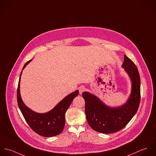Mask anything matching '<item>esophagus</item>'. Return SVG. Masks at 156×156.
Segmentation results:
<instances>
[{"label": "esophagus", "mask_w": 156, "mask_h": 156, "mask_svg": "<svg viewBox=\"0 0 156 156\" xmlns=\"http://www.w3.org/2000/svg\"><path fill=\"white\" fill-rule=\"evenodd\" d=\"M78 90H79V93H80V94H82L83 92L85 91L86 89H85V87L84 86H81V87H79Z\"/></svg>", "instance_id": "1"}]
</instances>
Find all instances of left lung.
I'll list each match as a JSON object with an SVG mask.
<instances>
[{"label":"left lung","mask_w":156,"mask_h":156,"mask_svg":"<svg viewBox=\"0 0 156 156\" xmlns=\"http://www.w3.org/2000/svg\"><path fill=\"white\" fill-rule=\"evenodd\" d=\"M122 67L130 78L132 87L129 98L124 105L110 107L94 94H82L85 100V112L90 126L96 131L110 134L117 132L128 124L136 113L140 101V80L137 67L124 55Z\"/></svg>","instance_id":"1"}]
</instances>
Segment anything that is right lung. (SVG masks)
<instances>
[{
  "label": "right lung",
  "mask_w": 156,
  "mask_h": 156,
  "mask_svg": "<svg viewBox=\"0 0 156 156\" xmlns=\"http://www.w3.org/2000/svg\"><path fill=\"white\" fill-rule=\"evenodd\" d=\"M31 60L26 62L23 69ZM22 71L20 75L17 99L19 107L28 124L38 134L44 137H52L60 134L65 125V113L73 99L78 96L76 90L62 99L52 110L45 113H38L28 108L23 102L20 93V82Z\"/></svg>",
  "instance_id": "obj_1"
}]
</instances>
